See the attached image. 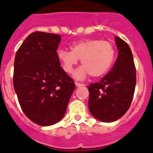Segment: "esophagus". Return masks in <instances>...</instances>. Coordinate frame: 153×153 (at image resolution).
Wrapping results in <instances>:
<instances>
[{
  "label": "esophagus",
  "instance_id": "34e87169",
  "mask_svg": "<svg viewBox=\"0 0 153 153\" xmlns=\"http://www.w3.org/2000/svg\"><path fill=\"white\" fill-rule=\"evenodd\" d=\"M75 85H76V86H78V87H79V86H84V84H81V83L75 82Z\"/></svg>",
  "mask_w": 153,
  "mask_h": 153
}]
</instances>
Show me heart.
<instances>
[{"label": "heart", "mask_w": 153, "mask_h": 153, "mask_svg": "<svg viewBox=\"0 0 153 153\" xmlns=\"http://www.w3.org/2000/svg\"><path fill=\"white\" fill-rule=\"evenodd\" d=\"M57 55L67 73H71L78 59H81L83 67L75 72V78L82 79L88 74L93 78H99L112 66L115 58V48L109 41L87 39L72 44L71 51L59 49Z\"/></svg>", "instance_id": "b5f03b06"}]
</instances>
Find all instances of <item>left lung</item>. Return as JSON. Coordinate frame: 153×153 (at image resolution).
Returning <instances> with one entry per match:
<instances>
[{"mask_svg":"<svg viewBox=\"0 0 153 153\" xmlns=\"http://www.w3.org/2000/svg\"><path fill=\"white\" fill-rule=\"evenodd\" d=\"M118 55L113 67L101 81L87 86L89 109L97 119L112 122L123 116L132 103L136 84L133 55L127 43L115 37Z\"/></svg>","mask_w":153,"mask_h":153,"instance_id":"obj_1","label":"left lung"}]
</instances>
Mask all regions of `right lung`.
I'll use <instances>...</instances> for the list:
<instances>
[{
    "mask_svg": "<svg viewBox=\"0 0 153 153\" xmlns=\"http://www.w3.org/2000/svg\"><path fill=\"white\" fill-rule=\"evenodd\" d=\"M57 34L34 32L15 54L13 85L23 112L32 122L50 126L64 117L75 88L57 55Z\"/></svg>",
    "mask_w": 153,
    "mask_h": 153,
    "instance_id": "1",
    "label": "right lung"
}]
</instances>
